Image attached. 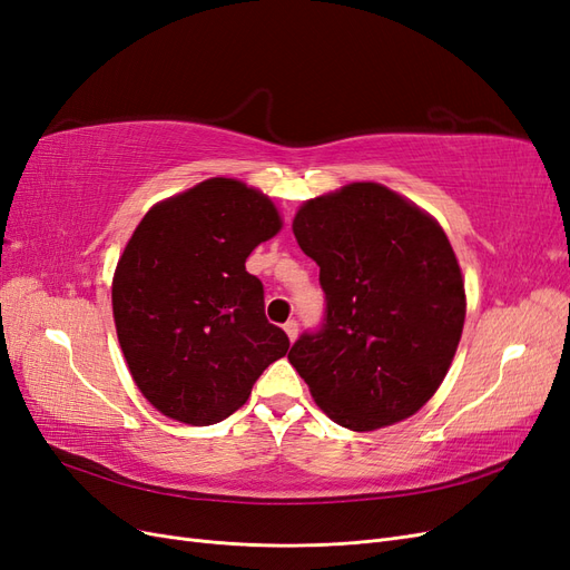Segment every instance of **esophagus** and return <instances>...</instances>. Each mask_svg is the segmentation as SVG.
I'll use <instances>...</instances> for the list:
<instances>
[{
	"mask_svg": "<svg viewBox=\"0 0 570 570\" xmlns=\"http://www.w3.org/2000/svg\"><path fill=\"white\" fill-rule=\"evenodd\" d=\"M283 327H285V333H287L289 342H295L297 335H299V323H297V321H287Z\"/></svg>",
	"mask_w": 570,
	"mask_h": 570,
	"instance_id": "34e87169",
	"label": "esophagus"
}]
</instances>
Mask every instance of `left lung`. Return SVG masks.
<instances>
[{
    "instance_id": "left-lung-1",
    "label": "left lung",
    "mask_w": 570,
    "mask_h": 570,
    "mask_svg": "<svg viewBox=\"0 0 570 570\" xmlns=\"http://www.w3.org/2000/svg\"><path fill=\"white\" fill-rule=\"evenodd\" d=\"M321 266L325 316L287 354L337 425L368 433L413 416L456 354L465 292L440 223L377 183L308 199L292 223Z\"/></svg>"
}]
</instances>
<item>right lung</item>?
<instances>
[{"mask_svg": "<svg viewBox=\"0 0 570 570\" xmlns=\"http://www.w3.org/2000/svg\"><path fill=\"white\" fill-rule=\"evenodd\" d=\"M281 226L258 189L212 178L151 206L135 228L114 273V321L135 385L164 416L228 419L287 354L264 285L245 268Z\"/></svg>", "mask_w": 570, "mask_h": 570, "instance_id": "obj_1", "label": "right lung"}]
</instances>
